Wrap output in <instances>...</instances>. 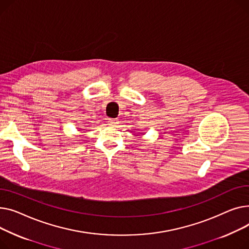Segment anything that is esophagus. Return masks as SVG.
<instances>
[{
    "label": "esophagus",
    "instance_id": "1",
    "mask_svg": "<svg viewBox=\"0 0 249 249\" xmlns=\"http://www.w3.org/2000/svg\"><path fill=\"white\" fill-rule=\"evenodd\" d=\"M116 124H118V121H116V120L110 119V120L108 121V124H109L110 126H114V125H116Z\"/></svg>",
    "mask_w": 249,
    "mask_h": 249
}]
</instances>
